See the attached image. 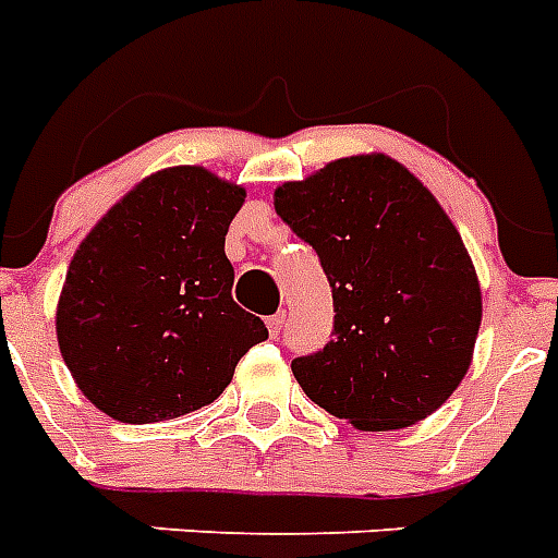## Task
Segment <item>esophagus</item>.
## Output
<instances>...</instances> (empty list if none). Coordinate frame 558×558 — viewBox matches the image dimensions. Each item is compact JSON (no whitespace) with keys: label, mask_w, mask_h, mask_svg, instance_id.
<instances>
[{"label":"esophagus","mask_w":558,"mask_h":558,"mask_svg":"<svg viewBox=\"0 0 558 558\" xmlns=\"http://www.w3.org/2000/svg\"><path fill=\"white\" fill-rule=\"evenodd\" d=\"M266 324H269V332H271V336H275V339H278L280 330H283V324H287V313H275V315H269V318H266Z\"/></svg>","instance_id":"esophagus-1"}]
</instances>
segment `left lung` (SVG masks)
I'll return each mask as SVG.
<instances>
[{
    "mask_svg": "<svg viewBox=\"0 0 558 558\" xmlns=\"http://www.w3.org/2000/svg\"><path fill=\"white\" fill-rule=\"evenodd\" d=\"M275 210L332 289L330 344L292 362L306 397L362 432L434 414L466 376L481 327L475 266L440 202L373 153L280 185Z\"/></svg>",
    "mask_w": 558,
    "mask_h": 558,
    "instance_id": "obj_1",
    "label": "left lung"
}]
</instances>
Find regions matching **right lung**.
I'll use <instances>...</instances> for the list:
<instances>
[{"label": "right lung", "mask_w": 558, "mask_h": 558, "mask_svg": "<svg viewBox=\"0 0 558 558\" xmlns=\"http://www.w3.org/2000/svg\"><path fill=\"white\" fill-rule=\"evenodd\" d=\"M243 199L205 168L159 170L74 252L57 344L83 397L112 420L161 423L210 405L269 339L231 298L226 234Z\"/></svg>", "instance_id": "right-lung-1"}]
</instances>
